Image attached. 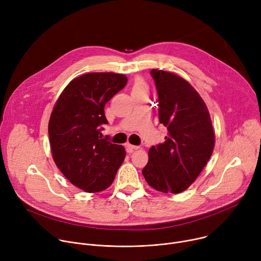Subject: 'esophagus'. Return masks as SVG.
Here are the masks:
<instances>
[{
	"instance_id": "1",
	"label": "esophagus",
	"mask_w": 261,
	"mask_h": 261,
	"mask_svg": "<svg viewBox=\"0 0 261 261\" xmlns=\"http://www.w3.org/2000/svg\"><path fill=\"white\" fill-rule=\"evenodd\" d=\"M126 147L128 148L129 151H134V150H138V148H139L138 145H133V144H130V143H128V144L126 145Z\"/></svg>"
}]
</instances>
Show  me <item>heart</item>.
Here are the masks:
<instances>
[{"instance_id":"b5f03b06","label":"heart","mask_w":261,"mask_h":261,"mask_svg":"<svg viewBox=\"0 0 261 261\" xmlns=\"http://www.w3.org/2000/svg\"><path fill=\"white\" fill-rule=\"evenodd\" d=\"M134 89H146V85L143 81L141 80H137L135 82V86H134Z\"/></svg>"}]
</instances>
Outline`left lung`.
Returning a JSON list of instances; mask_svg holds the SVG:
<instances>
[{"instance_id": "8db88e82", "label": "left lung", "mask_w": 261, "mask_h": 261, "mask_svg": "<svg viewBox=\"0 0 261 261\" xmlns=\"http://www.w3.org/2000/svg\"><path fill=\"white\" fill-rule=\"evenodd\" d=\"M160 124L165 141L148 151L142 169L146 182L163 193H180L200 174L210 160L215 134L207 107L195 89L173 73L152 69Z\"/></svg>"}]
</instances>
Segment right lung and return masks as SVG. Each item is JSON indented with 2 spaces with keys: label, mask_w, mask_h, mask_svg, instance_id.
<instances>
[{
  "label": "right lung",
  "mask_w": 261,
  "mask_h": 261,
  "mask_svg": "<svg viewBox=\"0 0 261 261\" xmlns=\"http://www.w3.org/2000/svg\"><path fill=\"white\" fill-rule=\"evenodd\" d=\"M127 77L113 72L88 73L64 89L50 116L48 135L53 158L62 173L86 192H100L113 184L126 153L102 138L108 124L104 106L125 88Z\"/></svg>",
  "instance_id": "right-lung-1"
}]
</instances>
